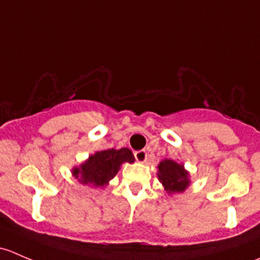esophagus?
I'll return each instance as SVG.
<instances>
[{
  "label": "esophagus",
  "instance_id": "34e87169",
  "mask_svg": "<svg viewBox=\"0 0 260 260\" xmlns=\"http://www.w3.org/2000/svg\"><path fill=\"white\" fill-rule=\"evenodd\" d=\"M135 157H136V159H137L138 162L143 164V162H146V159H147L146 151H145V149H141V151H136L135 152Z\"/></svg>",
  "mask_w": 260,
  "mask_h": 260
}]
</instances>
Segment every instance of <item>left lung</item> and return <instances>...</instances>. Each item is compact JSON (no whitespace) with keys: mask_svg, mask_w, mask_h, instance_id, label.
<instances>
[{"mask_svg":"<svg viewBox=\"0 0 260 260\" xmlns=\"http://www.w3.org/2000/svg\"><path fill=\"white\" fill-rule=\"evenodd\" d=\"M157 177L169 195L181 193L190 186V172L182 164L165 158L157 166Z\"/></svg>","mask_w":260,"mask_h":260,"instance_id":"obj_1","label":"left lung"}]
</instances>
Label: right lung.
Listing matches in <instances>:
<instances>
[{"instance_id": "add662e5", "label": "right lung", "mask_w": 260, "mask_h": 260, "mask_svg": "<svg viewBox=\"0 0 260 260\" xmlns=\"http://www.w3.org/2000/svg\"><path fill=\"white\" fill-rule=\"evenodd\" d=\"M124 162H135V156L129 148L104 149L90 154L79 166L73 167L72 174L83 185L104 187L114 179Z\"/></svg>"}]
</instances>
